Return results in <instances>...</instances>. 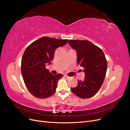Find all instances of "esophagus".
I'll use <instances>...</instances> for the list:
<instances>
[{"label": "esophagus", "mask_w": 130, "mask_h": 130, "mask_svg": "<svg viewBox=\"0 0 130 130\" xmlns=\"http://www.w3.org/2000/svg\"><path fill=\"white\" fill-rule=\"evenodd\" d=\"M64 76L66 78H67V79H68V78L70 77H69V76H67V75H64Z\"/></svg>", "instance_id": "1"}]
</instances>
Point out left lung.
I'll return each instance as SVG.
<instances>
[{"instance_id": "8db88e82", "label": "left lung", "mask_w": 130, "mask_h": 130, "mask_svg": "<svg viewBox=\"0 0 130 130\" xmlns=\"http://www.w3.org/2000/svg\"><path fill=\"white\" fill-rule=\"evenodd\" d=\"M69 44L76 50L77 64L85 69L84 80H78L72 92L82 99L93 96L103 85L107 68V62L100 48L88 41L69 40Z\"/></svg>"}]
</instances>
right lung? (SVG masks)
I'll return each instance as SVG.
<instances>
[{"label":"right lung","mask_w":130,"mask_h":130,"mask_svg":"<svg viewBox=\"0 0 130 130\" xmlns=\"http://www.w3.org/2000/svg\"><path fill=\"white\" fill-rule=\"evenodd\" d=\"M67 42L68 40L43 37L25 49L22 58V74L26 88L34 96L45 99L55 93L57 82L63 75H54L45 67L51 64L55 50Z\"/></svg>","instance_id":"add662e5"}]
</instances>
